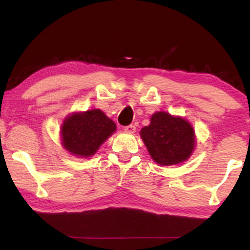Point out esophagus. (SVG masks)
I'll return each mask as SVG.
<instances>
[{"instance_id":"obj_1","label":"esophagus","mask_w":250,"mask_h":250,"mask_svg":"<svg viewBox=\"0 0 250 250\" xmlns=\"http://www.w3.org/2000/svg\"><path fill=\"white\" fill-rule=\"evenodd\" d=\"M135 130H137V129H135V126L133 125H130L125 126V132H126V133L132 134V133L135 132Z\"/></svg>"}]
</instances>
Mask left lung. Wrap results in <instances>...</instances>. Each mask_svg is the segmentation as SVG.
Returning <instances> with one entry per match:
<instances>
[{
  "label": "left lung",
  "mask_w": 250,
  "mask_h": 250,
  "mask_svg": "<svg viewBox=\"0 0 250 250\" xmlns=\"http://www.w3.org/2000/svg\"><path fill=\"white\" fill-rule=\"evenodd\" d=\"M140 137L151 158L163 167L188 161L196 145L192 125L184 118L166 111L153 113L150 125L141 129Z\"/></svg>",
  "instance_id": "obj_1"
}]
</instances>
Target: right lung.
Returning <instances> with one entry per match:
<instances>
[{"label": "right lung", "mask_w": 250, "mask_h": 250, "mask_svg": "<svg viewBox=\"0 0 250 250\" xmlns=\"http://www.w3.org/2000/svg\"><path fill=\"white\" fill-rule=\"evenodd\" d=\"M116 129L115 122L100 109L73 112L61 126L62 146L71 155L90 158Z\"/></svg>", "instance_id": "obj_1"}]
</instances>
